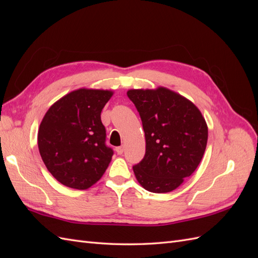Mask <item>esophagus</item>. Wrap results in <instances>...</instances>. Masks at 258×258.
Masks as SVG:
<instances>
[{
  "instance_id": "esophagus-1",
  "label": "esophagus",
  "mask_w": 258,
  "mask_h": 258,
  "mask_svg": "<svg viewBox=\"0 0 258 258\" xmlns=\"http://www.w3.org/2000/svg\"><path fill=\"white\" fill-rule=\"evenodd\" d=\"M123 151H124V147L122 145L116 147V152H117V154H118V155H121L123 153Z\"/></svg>"
}]
</instances>
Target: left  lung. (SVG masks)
<instances>
[{
    "instance_id": "1",
    "label": "left lung",
    "mask_w": 258,
    "mask_h": 258,
    "mask_svg": "<svg viewBox=\"0 0 258 258\" xmlns=\"http://www.w3.org/2000/svg\"><path fill=\"white\" fill-rule=\"evenodd\" d=\"M128 98L141 117L146 150L134 172L144 189H176L197 169L208 142L205 117L191 101L165 87L130 89Z\"/></svg>"
}]
</instances>
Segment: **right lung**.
<instances>
[{
	"label": "right lung",
	"instance_id": "right-lung-1",
	"mask_svg": "<svg viewBox=\"0 0 258 258\" xmlns=\"http://www.w3.org/2000/svg\"><path fill=\"white\" fill-rule=\"evenodd\" d=\"M113 91L80 88L46 112L37 145L46 168L58 182L84 190L102 177L113 150L105 145L101 112Z\"/></svg>",
	"mask_w": 258,
	"mask_h": 258
}]
</instances>
